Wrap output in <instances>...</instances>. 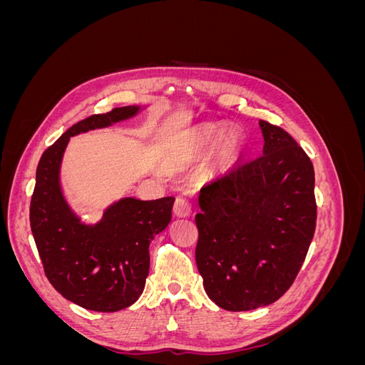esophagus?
<instances>
[{
  "mask_svg": "<svg viewBox=\"0 0 365 365\" xmlns=\"http://www.w3.org/2000/svg\"><path fill=\"white\" fill-rule=\"evenodd\" d=\"M173 213L178 217H187L192 213V205L189 201L184 200V197H176V201L173 204Z\"/></svg>",
  "mask_w": 365,
  "mask_h": 365,
  "instance_id": "esophagus-1",
  "label": "esophagus"
}]
</instances>
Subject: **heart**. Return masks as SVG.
I'll use <instances>...</instances> for the list:
<instances>
[{"label": "heart", "mask_w": 365, "mask_h": 365, "mask_svg": "<svg viewBox=\"0 0 365 365\" xmlns=\"http://www.w3.org/2000/svg\"><path fill=\"white\" fill-rule=\"evenodd\" d=\"M217 138L215 128H204L181 138L170 150V164L184 168L190 163L202 158L212 149ZM242 155V141L235 134H225L219 140L215 152V164L219 168H231Z\"/></svg>", "instance_id": "1"}]
</instances>
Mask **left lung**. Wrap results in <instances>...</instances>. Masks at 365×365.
<instances>
[{
    "label": "left lung",
    "instance_id": "1",
    "mask_svg": "<svg viewBox=\"0 0 365 365\" xmlns=\"http://www.w3.org/2000/svg\"><path fill=\"white\" fill-rule=\"evenodd\" d=\"M263 153L200 192L196 264L210 300L231 312L288 291L317 225L311 158L280 126L259 121Z\"/></svg>",
    "mask_w": 365,
    "mask_h": 365
}]
</instances>
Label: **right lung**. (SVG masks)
Returning <instances> with one entry per match:
<instances>
[{
    "label": "right lung",
    "instance_id": "obj_1",
    "mask_svg": "<svg viewBox=\"0 0 365 365\" xmlns=\"http://www.w3.org/2000/svg\"><path fill=\"white\" fill-rule=\"evenodd\" d=\"M138 109L114 108L81 120L46 149L36 169L30 228L43 272L62 297L96 312H115L138 300L149 274V244L169 225L175 197H123L101 222L85 225L63 200L59 168L70 137L126 120Z\"/></svg>",
    "mask_w": 365,
    "mask_h": 365
}]
</instances>
